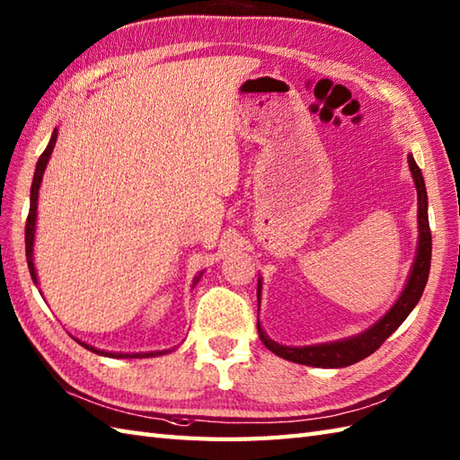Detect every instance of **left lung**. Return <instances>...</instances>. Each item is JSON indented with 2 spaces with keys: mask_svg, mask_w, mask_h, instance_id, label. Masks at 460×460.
Instances as JSON below:
<instances>
[{
  "mask_svg": "<svg viewBox=\"0 0 460 460\" xmlns=\"http://www.w3.org/2000/svg\"><path fill=\"white\" fill-rule=\"evenodd\" d=\"M408 164L411 170V178L415 190H418V249H415V259L411 264V270L402 294L394 305L384 314L376 323H372L368 329L360 331L358 335L345 337L339 341H331V343H317V345H305V347H288L272 341L264 333L261 322H256L259 327V337L264 343V347L272 350L274 355L280 358H286L290 362H297V365L305 367H317V368H343L350 367L355 362L367 358L372 355L384 341H386L394 331H396L405 317L411 314V309L418 305L420 297L425 290L427 279H429L431 269V231H429V219H427V190L425 180L420 166L415 164L413 155H408ZM262 296V282L259 279V286H256V297H259L261 305Z\"/></svg>",
  "mask_w": 460,
  "mask_h": 460,
  "instance_id": "left-lung-1",
  "label": "left lung"
}]
</instances>
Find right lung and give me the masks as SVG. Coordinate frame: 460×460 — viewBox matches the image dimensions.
<instances>
[{
	"label": "right lung",
	"instance_id": "1",
	"mask_svg": "<svg viewBox=\"0 0 460 460\" xmlns=\"http://www.w3.org/2000/svg\"><path fill=\"white\" fill-rule=\"evenodd\" d=\"M57 138H58V129L52 131L50 135V141L45 148V153H42L39 156V163H37V168H35V176H33V184H31V206H29V217H27V226H25V252H27V264H29V272H31V279H33V282L39 286V280H37V270H35V259H33V244H35V231H37V204H39V188H40V181H42V174H45L47 170V164L50 160V155H52V148H55L57 145ZM199 272L194 282H191V288H194L199 279H201ZM78 343L88 349L92 352H95V355H102V357H110V358H148V357H160V355H166V352H170L168 349L166 350H151V352H113V350H103V349H95L88 343H84V341L76 339Z\"/></svg>",
	"mask_w": 460,
	"mask_h": 460
}]
</instances>
